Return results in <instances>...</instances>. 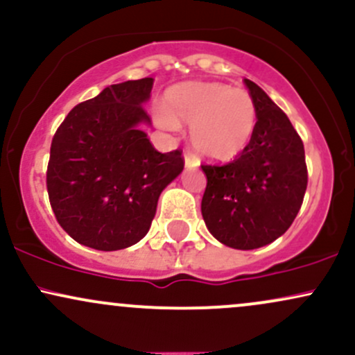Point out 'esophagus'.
Instances as JSON below:
<instances>
[{
  "label": "esophagus",
  "instance_id": "1",
  "mask_svg": "<svg viewBox=\"0 0 355 355\" xmlns=\"http://www.w3.org/2000/svg\"><path fill=\"white\" fill-rule=\"evenodd\" d=\"M183 158H185V166L187 168H197L198 165H200V162L197 160V157L191 153H185L183 155Z\"/></svg>",
  "mask_w": 355,
  "mask_h": 355
}]
</instances>
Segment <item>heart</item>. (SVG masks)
<instances>
[{"label": "heart", "mask_w": 355, "mask_h": 355, "mask_svg": "<svg viewBox=\"0 0 355 355\" xmlns=\"http://www.w3.org/2000/svg\"><path fill=\"white\" fill-rule=\"evenodd\" d=\"M259 113L245 89L215 81H189L165 93V108L155 110V123L175 132L190 125V144L211 162L237 158L254 138Z\"/></svg>", "instance_id": "heart-1"}]
</instances>
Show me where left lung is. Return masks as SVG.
Returning a JSON list of instances; mask_svg holds the SVG:
<instances>
[{"label":"left lung","instance_id":"1","mask_svg":"<svg viewBox=\"0 0 355 355\" xmlns=\"http://www.w3.org/2000/svg\"><path fill=\"white\" fill-rule=\"evenodd\" d=\"M245 81L259 121L254 138L234 162L202 165L207 189L202 217L223 245L252 250L287 232L307 189L304 144L291 120L254 81Z\"/></svg>","mask_w":355,"mask_h":355}]
</instances>
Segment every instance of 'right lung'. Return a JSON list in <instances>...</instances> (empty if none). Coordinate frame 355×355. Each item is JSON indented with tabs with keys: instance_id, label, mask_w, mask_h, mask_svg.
I'll return each instance as SVG.
<instances>
[{
	"instance_id": "right-lung-1",
	"label": "right lung",
	"mask_w": 355,
	"mask_h": 355,
	"mask_svg": "<svg viewBox=\"0 0 355 355\" xmlns=\"http://www.w3.org/2000/svg\"><path fill=\"white\" fill-rule=\"evenodd\" d=\"M153 78L110 85L76 105L56 130L48 197L63 230L81 245L112 252L150 230L160 193L183 170L180 150L160 153L140 128Z\"/></svg>"
}]
</instances>
